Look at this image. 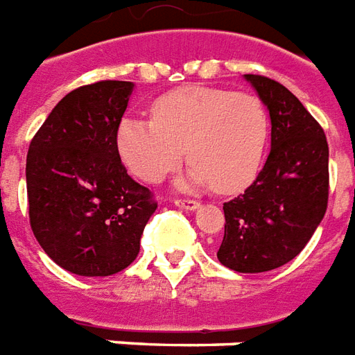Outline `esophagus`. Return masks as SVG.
Masks as SVG:
<instances>
[{"label": "esophagus", "instance_id": "34e87169", "mask_svg": "<svg viewBox=\"0 0 355 355\" xmlns=\"http://www.w3.org/2000/svg\"><path fill=\"white\" fill-rule=\"evenodd\" d=\"M175 206H180L183 210H197L200 202L197 200H191V198H175Z\"/></svg>", "mask_w": 355, "mask_h": 355}]
</instances>
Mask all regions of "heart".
Returning a JSON list of instances; mask_svg holds the SVG:
<instances>
[{
	"mask_svg": "<svg viewBox=\"0 0 355 355\" xmlns=\"http://www.w3.org/2000/svg\"><path fill=\"white\" fill-rule=\"evenodd\" d=\"M268 135V112L256 95L191 85L158 97L153 120L124 118L118 150L143 182H160L187 155L183 185L235 193L260 170Z\"/></svg>",
	"mask_w": 355,
	"mask_h": 355,
	"instance_id": "b5f03b06",
	"label": "heart"
}]
</instances>
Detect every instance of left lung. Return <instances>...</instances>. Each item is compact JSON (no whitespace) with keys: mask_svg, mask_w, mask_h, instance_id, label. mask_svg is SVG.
<instances>
[{"mask_svg":"<svg viewBox=\"0 0 355 355\" xmlns=\"http://www.w3.org/2000/svg\"><path fill=\"white\" fill-rule=\"evenodd\" d=\"M270 110L271 150L254 183L223 205L218 260L239 273H262L302 252L329 200V145L323 128L275 80L245 74Z\"/></svg>","mask_w":355,"mask_h":355,"instance_id":"8db88e82","label":"left lung"}]
</instances>
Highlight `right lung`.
Instances as JSON below:
<instances>
[{
  "label": "right lung",
  "instance_id": "add662e5",
  "mask_svg": "<svg viewBox=\"0 0 355 355\" xmlns=\"http://www.w3.org/2000/svg\"><path fill=\"white\" fill-rule=\"evenodd\" d=\"M132 82L103 80L64 95L26 157L30 225L62 270L107 277L125 270L157 202L118 155Z\"/></svg>",
  "mask_w": 355,
  "mask_h": 355
}]
</instances>
